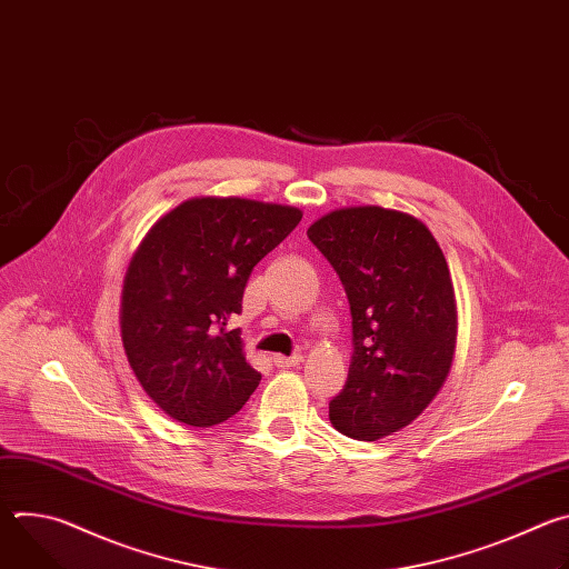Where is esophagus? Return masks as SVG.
Wrapping results in <instances>:
<instances>
[{"label":"esophagus","instance_id":"1","mask_svg":"<svg viewBox=\"0 0 569 569\" xmlns=\"http://www.w3.org/2000/svg\"><path fill=\"white\" fill-rule=\"evenodd\" d=\"M301 360H303V356H301V353H297V356H274V365H277V367H281V369L297 367Z\"/></svg>","mask_w":569,"mask_h":569}]
</instances>
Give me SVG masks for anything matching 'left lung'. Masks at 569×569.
<instances>
[{
  "instance_id": "left-lung-1",
  "label": "left lung",
  "mask_w": 569,
  "mask_h": 569,
  "mask_svg": "<svg viewBox=\"0 0 569 569\" xmlns=\"http://www.w3.org/2000/svg\"><path fill=\"white\" fill-rule=\"evenodd\" d=\"M308 238L331 261L353 317L333 428L376 441L410 426L443 387L457 349V299L446 257L415 216L365 204L321 216Z\"/></svg>"
}]
</instances>
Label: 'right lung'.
Listing matches in <instances>:
<instances>
[{
	"mask_svg": "<svg viewBox=\"0 0 569 569\" xmlns=\"http://www.w3.org/2000/svg\"><path fill=\"white\" fill-rule=\"evenodd\" d=\"M301 209L248 198H191L161 216L130 259L121 292L128 362L157 408L211 428L259 387L240 329L254 266L299 224Z\"/></svg>",
	"mask_w": 569,
	"mask_h": 569,
	"instance_id": "add662e5",
	"label": "right lung"
}]
</instances>
